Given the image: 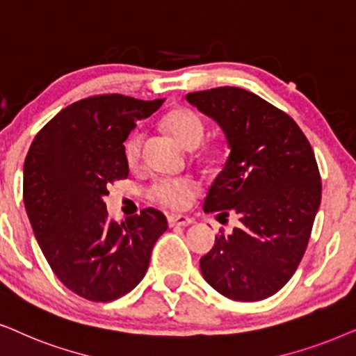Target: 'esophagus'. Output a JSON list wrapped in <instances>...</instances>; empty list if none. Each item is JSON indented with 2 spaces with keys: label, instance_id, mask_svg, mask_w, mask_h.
<instances>
[{
  "label": "esophagus",
  "instance_id": "esophagus-1",
  "mask_svg": "<svg viewBox=\"0 0 356 356\" xmlns=\"http://www.w3.org/2000/svg\"><path fill=\"white\" fill-rule=\"evenodd\" d=\"M168 222H169L170 227H174V226H188V225H192L193 220H192V218L184 216V215H170L168 218Z\"/></svg>",
  "mask_w": 356,
  "mask_h": 356
}]
</instances>
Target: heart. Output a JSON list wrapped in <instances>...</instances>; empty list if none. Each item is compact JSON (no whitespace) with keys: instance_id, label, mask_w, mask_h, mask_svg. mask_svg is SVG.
Instances as JSON below:
<instances>
[{"instance_id":"heart-1","label":"heart","mask_w":356,"mask_h":356,"mask_svg":"<svg viewBox=\"0 0 356 356\" xmlns=\"http://www.w3.org/2000/svg\"><path fill=\"white\" fill-rule=\"evenodd\" d=\"M163 127L179 141V145L186 149H195L200 146L205 136V122L195 111L187 107L172 108L163 118ZM145 136L141 131H134L125 141V161L130 168H136L143 154ZM221 149L218 146L208 148L202 153L205 161H218ZM200 193V184L192 177L179 179H159L148 188V197L156 205L168 208V210H186Z\"/></svg>"}]
</instances>
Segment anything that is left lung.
I'll return each instance as SVG.
<instances>
[{
	"instance_id": "left-lung-1",
	"label": "left lung",
	"mask_w": 356,
	"mask_h": 356,
	"mask_svg": "<svg viewBox=\"0 0 356 356\" xmlns=\"http://www.w3.org/2000/svg\"><path fill=\"white\" fill-rule=\"evenodd\" d=\"M186 99L220 123L229 146L203 210L241 221L229 234L221 227L202 273L229 300H265L286 285L309 243L322 193L314 151L286 112L245 89Z\"/></svg>"
}]
</instances>
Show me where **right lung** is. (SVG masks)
<instances>
[{"label":"right lung","instance_id":"obj_1","mask_svg":"<svg viewBox=\"0 0 356 356\" xmlns=\"http://www.w3.org/2000/svg\"><path fill=\"white\" fill-rule=\"evenodd\" d=\"M164 99L97 94L65 107L35 135L24 163L22 197L35 239L63 285L108 302L143 280L156 241L168 229L159 210L115 221L102 197L129 177L123 143Z\"/></svg>","mask_w":356,"mask_h":356}]
</instances>
